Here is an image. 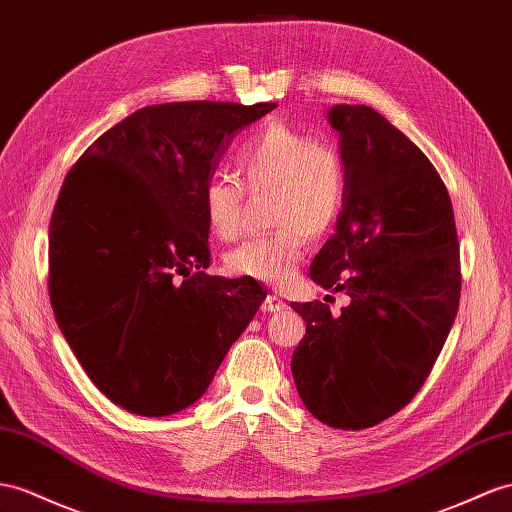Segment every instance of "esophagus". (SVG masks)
I'll list each match as a JSON object with an SVG mask.
<instances>
[{
  "label": "esophagus",
  "instance_id": "1",
  "mask_svg": "<svg viewBox=\"0 0 512 512\" xmlns=\"http://www.w3.org/2000/svg\"><path fill=\"white\" fill-rule=\"evenodd\" d=\"M285 309H287L285 300L279 296H272V294L264 300V303H261V313H281Z\"/></svg>",
  "mask_w": 512,
  "mask_h": 512
}]
</instances>
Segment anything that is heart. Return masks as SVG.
Segmentation results:
<instances>
[{"label":"heart","instance_id":"obj_1","mask_svg":"<svg viewBox=\"0 0 512 512\" xmlns=\"http://www.w3.org/2000/svg\"><path fill=\"white\" fill-rule=\"evenodd\" d=\"M242 184L212 175L203 186L201 205L209 229L220 240L240 231L244 189L268 188V212L274 231L238 244L227 253L235 277L283 287L294 279L307 235L318 238L337 220L346 194L344 160L333 144L311 140L283 123L268 125L238 155Z\"/></svg>","mask_w":512,"mask_h":512}]
</instances>
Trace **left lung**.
<instances>
[{"label":"left lung","mask_w":512,"mask_h":512,"mask_svg":"<svg viewBox=\"0 0 512 512\" xmlns=\"http://www.w3.org/2000/svg\"><path fill=\"white\" fill-rule=\"evenodd\" d=\"M346 194L311 279L350 305L292 303L307 333L292 374L322 424L361 430L398 413L448 339L461 298L450 194L428 157L368 106H333Z\"/></svg>","instance_id":"obj_1"}]
</instances>
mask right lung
<instances>
[{"label":"right lung","mask_w":512,"mask_h":512,"mask_svg":"<svg viewBox=\"0 0 512 512\" xmlns=\"http://www.w3.org/2000/svg\"><path fill=\"white\" fill-rule=\"evenodd\" d=\"M274 108L147 106L64 179L49 222L51 307L90 381L129 413L188 409L264 303L257 281L203 272L201 192L233 138Z\"/></svg>","instance_id":"1"}]
</instances>
